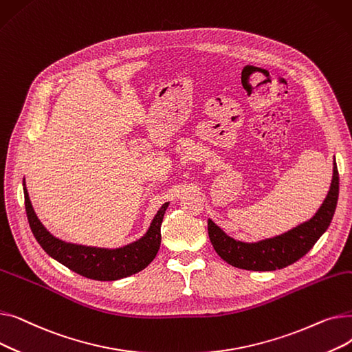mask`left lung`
Returning <instances> with one entry per match:
<instances>
[{
	"label": "left lung",
	"mask_w": 352,
	"mask_h": 352,
	"mask_svg": "<svg viewBox=\"0 0 352 352\" xmlns=\"http://www.w3.org/2000/svg\"><path fill=\"white\" fill-rule=\"evenodd\" d=\"M332 165L334 166H332L331 186L318 211L312 218L287 232L260 239V241L245 243L234 239L224 230H221L212 219H208V235L215 252L230 265L251 271H274L298 261L328 230L331 219L334 217L340 192L336 158Z\"/></svg>",
	"instance_id": "1"
}]
</instances>
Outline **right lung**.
<instances>
[{
  "label": "right lung",
  "mask_w": 352,
  "mask_h": 352,
  "mask_svg": "<svg viewBox=\"0 0 352 352\" xmlns=\"http://www.w3.org/2000/svg\"><path fill=\"white\" fill-rule=\"evenodd\" d=\"M25 211L31 231L43 250L55 261L71 271L97 281H117L137 274L151 264L161 245V224L170 202H165L154 215L145 234L118 248L89 247L74 244L54 236L36 217L23 179Z\"/></svg>",
  "instance_id": "1"
}]
</instances>
